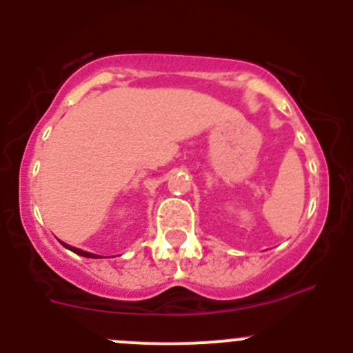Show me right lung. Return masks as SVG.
<instances>
[{
    "label": "right lung",
    "mask_w": 353,
    "mask_h": 353,
    "mask_svg": "<svg viewBox=\"0 0 353 353\" xmlns=\"http://www.w3.org/2000/svg\"><path fill=\"white\" fill-rule=\"evenodd\" d=\"M61 244L65 245L66 249H70V251H73L74 254H78V256H85V258H102V256H99V254H92V252H87V251H81V249L73 248V245H70V244H65V243H61Z\"/></svg>",
    "instance_id": "obj_1"
}]
</instances>
